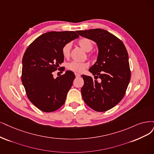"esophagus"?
I'll return each instance as SVG.
<instances>
[{"label":"esophagus","mask_w":154,"mask_h":154,"mask_svg":"<svg viewBox=\"0 0 154 154\" xmlns=\"http://www.w3.org/2000/svg\"><path fill=\"white\" fill-rule=\"evenodd\" d=\"M75 75L76 77H80L81 76V74L80 73H75Z\"/></svg>","instance_id":"obj_1"}]
</instances>
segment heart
Listing matches in <instances>:
<instances>
[{"label": "heart", "instance_id": "heart-1", "mask_svg": "<svg viewBox=\"0 0 154 154\" xmlns=\"http://www.w3.org/2000/svg\"><path fill=\"white\" fill-rule=\"evenodd\" d=\"M79 45L87 52L91 51L94 47V43L92 40L88 38H82L78 41ZM71 51V44L66 43L62 48V54L64 58H68L70 54ZM90 56V54H89ZM89 66V63L87 62H77L71 61L66 65V68L68 70L73 71L74 72L81 73L83 72L86 68Z\"/></svg>", "mask_w": 154, "mask_h": 154}]
</instances>
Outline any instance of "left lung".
<instances>
[{
    "label": "left lung",
    "instance_id": "8db88e82",
    "mask_svg": "<svg viewBox=\"0 0 154 154\" xmlns=\"http://www.w3.org/2000/svg\"><path fill=\"white\" fill-rule=\"evenodd\" d=\"M85 38L94 41L98 48V56L89 71L94 75H82L81 89L85 103L96 112L111 109L121 101L131 79L128 51L123 42L108 31L96 28L77 30ZM97 78H100L98 82Z\"/></svg>",
    "mask_w": 154,
    "mask_h": 154
}]
</instances>
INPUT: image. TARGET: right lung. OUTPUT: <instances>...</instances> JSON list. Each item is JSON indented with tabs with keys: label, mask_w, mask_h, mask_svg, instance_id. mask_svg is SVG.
<instances>
[{
	"label": "right lung",
	"mask_w": 154,
	"mask_h": 154,
	"mask_svg": "<svg viewBox=\"0 0 154 154\" xmlns=\"http://www.w3.org/2000/svg\"><path fill=\"white\" fill-rule=\"evenodd\" d=\"M79 37L73 31L47 32L34 40L25 51L21 81L28 98L42 112H54L65 103L75 74L68 70L54 79L52 73L64 61L63 46Z\"/></svg>",
	"instance_id": "1"
}]
</instances>
